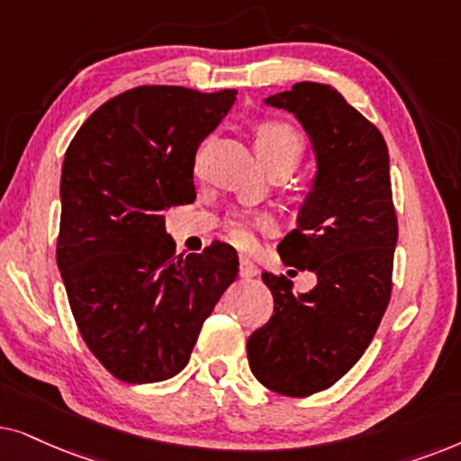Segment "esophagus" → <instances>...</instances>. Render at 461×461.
<instances>
[{
  "instance_id": "esophagus-1",
  "label": "esophagus",
  "mask_w": 461,
  "mask_h": 461,
  "mask_svg": "<svg viewBox=\"0 0 461 461\" xmlns=\"http://www.w3.org/2000/svg\"><path fill=\"white\" fill-rule=\"evenodd\" d=\"M259 274V267L255 266L253 261L247 259V257H240V278H255Z\"/></svg>"
}]
</instances>
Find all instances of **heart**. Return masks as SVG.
<instances>
[{
    "label": "heart",
    "instance_id": "1",
    "mask_svg": "<svg viewBox=\"0 0 461 461\" xmlns=\"http://www.w3.org/2000/svg\"><path fill=\"white\" fill-rule=\"evenodd\" d=\"M255 149L263 162H266V167L276 162H288L297 167V162L303 156L305 143L302 134L294 131L291 124H286V122H263L255 131ZM255 225L266 227L267 219L257 217ZM230 236L238 247H249L250 240H253L249 221H230Z\"/></svg>",
    "mask_w": 461,
    "mask_h": 461
}]
</instances>
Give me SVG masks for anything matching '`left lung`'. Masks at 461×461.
I'll return each mask as SVG.
<instances>
[{
    "label": "left lung",
    "mask_w": 461,
    "mask_h": 461,
    "mask_svg": "<svg viewBox=\"0 0 461 461\" xmlns=\"http://www.w3.org/2000/svg\"><path fill=\"white\" fill-rule=\"evenodd\" d=\"M299 120L316 153V176L278 253L310 269L316 286L293 293L263 272L274 314L247 341L253 375L285 396H310L341 379L369 348L390 303L398 223L382 132L333 86L302 82L266 98Z\"/></svg>",
    "instance_id": "8db88e82"
}]
</instances>
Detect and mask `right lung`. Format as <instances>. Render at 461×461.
<instances>
[{
  "mask_svg": "<svg viewBox=\"0 0 461 461\" xmlns=\"http://www.w3.org/2000/svg\"><path fill=\"white\" fill-rule=\"evenodd\" d=\"M236 90L139 86L103 103L67 147L57 263L98 363L126 384L175 377L238 276L214 242L175 255L164 211L195 200L194 162Z\"/></svg>",
  "mask_w": 461,
  "mask_h": 461,
  "instance_id": "1",
  "label": "right lung"
}]
</instances>
